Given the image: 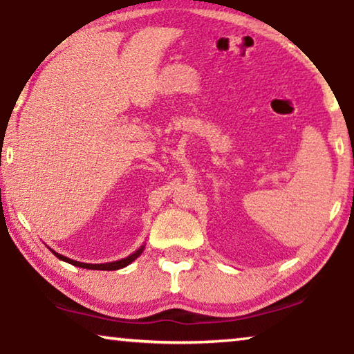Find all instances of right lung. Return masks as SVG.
Segmentation results:
<instances>
[{
    "label": "right lung",
    "instance_id": "obj_1",
    "mask_svg": "<svg viewBox=\"0 0 354 354\" xmlns=\"http://www.w3.org/2000/svg\"><path fill=\"white\" fill-rule=\"evenodd\" d=\"M143 250H145V246H141L140 250H136L133 254H130L129 257H124V259H120V261H114V262H108V263L77 262V261L70 259V257H66V256H62V254H59V252H55V251H52V252H54V254L59 257L60 261H65L68 263H71V266H76V267H81V268H88V270H119V268H124V267L129 266V263L133 262L136 257H138L141 252H143Z\"/></svg>",
    "mask_w": 354,
    "mask_h": 354
}]
</instances>
